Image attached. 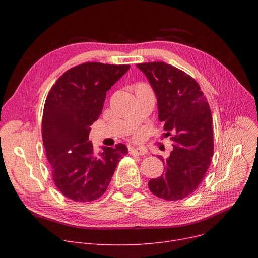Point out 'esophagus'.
I'll use <instances>...</instances> for the list:
<instances>
[{"instance_id": "obj_1", "label": "esophagus", "mask_w": 258, "mask_h": 258, "mask_svg": "<svg viewBox=\"0 0 258 258\" xmlns=\"http://www.w3.org/2000/svg\"><path fill=\"white\" fill-rule=\"evenodd\" d=\"M146 153V148L143 147H134L130 150V154L133 156H144Z\"/></svg>"}]
</instances>
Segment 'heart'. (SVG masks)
I'll return each mask as SVG.
<instances>
[{
  "label": "heart",
  "instance_id": "obj_1",
  "mask_svg": "<svg viewBox=\"0 0 258 258\" xmlns=\"http://www.w3.org/2000/svg\"><path fill=\"white\" fill-rule=\"evenodd\" d=\"M142 137H143V131L138 130V131H136V132H134V138L136 139V140H139V139H141Z\"/></svg>",
  "mask_w": 258,
  "mask_h": 258
}]
</instances>
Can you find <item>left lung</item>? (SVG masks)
<instances>
[{
  "label": "left lung",
  "mask_w": 258,
  "mask_h": 258,
  "mask_svg": "<svg viewBox=\"0 0 258 258\" xmlns=\"http://www.w3.org/2000/svg\"><path fill=\"white\" fill-rule=\"evenodd\" d=\"M156 93L159 120L173 150L159 159L165 172L148 182L150 190L166 201L190 196L204 179L213 156L210 106L199 84L190 75L163 61L138 63Z\"/></svg>",
  "instance_id": "obj_1"
}]
</instances>
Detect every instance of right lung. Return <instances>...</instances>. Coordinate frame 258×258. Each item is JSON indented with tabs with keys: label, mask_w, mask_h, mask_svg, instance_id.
<instances>
[{
	"label": "right lung",
	"mask_w": 258,
	"mask_h": 258,
	"mask_svg": "<svg viewBox=\"0 0 258 258\" xmlns=\"http://www.w3.org/2000/svg\"><path fill=\"white\" fill-rule=\"evenodd\" d=\"M130 64L85 62L66 71L46 98L42 136L54 184L75 202H92L107 189L127 147H102L89 141L90 125L100 116L106 92L126 73Z\"/></svg>",
	"instance_id": "1"
}]
</instances>
